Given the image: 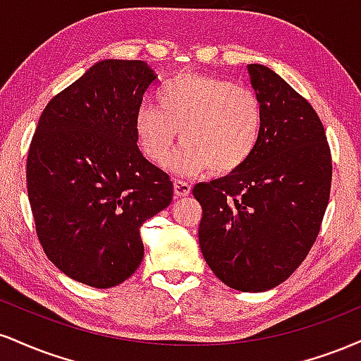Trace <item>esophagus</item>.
<instances>
[{
    "instance_id": "esophagus-1",
    "label": "esophagus",
    "mask_w": 361,
    "mask_h": 361,
    "mask_svg": "<svg viewBox=\"0 0 361 361\" xmlns=\"http://www.w3.org/2000/svg\"><path fill=\"white\" fill-rule=\"evenodd\" d=\"M173 185H175L176 197H186V195H190V192H192V185L186 183L183 180H178V178H175Z\"/></svg>"
}]
</instances>
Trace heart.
<instances>
[{"label": "heart", "instance_id": "1", "mask_svg": "<svg viewBox=\"0 0 361 361\" xmlns=\"http://www.w3.org/2000/svg\"><path fill=\"white\" fill-rule=\"evenodd\" d=\"M159 106L146 103L135 115L144 156L163 163L178 134L185 142L171 166L180 173L231 175L255 154L263 130V105L246 86L222 78L183 73L164 82Z\"/></svg>", "mask_w": 361, "mask_h": 361}]
</instances>
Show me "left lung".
Masks as SVG:
<instances>
[{"mask_svg": "<svg viewBox=\"0 0 361 361\" xmlns=\"http://www.w3.org/2000/svg\"><path fill=\"white\" fill-rule=\"evenodd\" d=\"M263 105L255 154L235 173L198 183V241L219 280L241 292L285 281L309 255L329 202L333 161L312 105L270 68L250 64Z\"/></svg>", "mask_w": 361, "mask_h": 361, "instance_id": "obj_1", "label": "left lung"}]
</instances>
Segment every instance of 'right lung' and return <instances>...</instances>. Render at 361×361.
Here are the masks:
<instances>
[{"label": "right lung", "mask_w": 361, "mask_h": 361, "mask_svg": "<svg viewBox=\"0 0 361 361\" xmlns=\"http://www.w3.org/2000/svg\"><path fill=\"white\" fill-rule=\"evenodd\" d=\"M156 74L144 61L97 62L47 103L27 157L35 233L47 258L94 288L126 281L139 229L171 204L173 181L139 151L135 115Z\"/></svg>", "instance_id": "1"}]
</instances>
